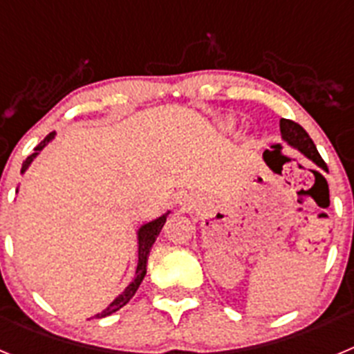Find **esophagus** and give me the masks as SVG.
Masks as SVG:
<instances>
[{
  "mask_svg": "<svg viewBox=\"0 0 354 354\" xmlns=\"http://www.w3.org/2000/svg\"><path fill=\"white\" fill-rule=\"evenodd\" d=\"M179 205H180V209H184V211L195 209L196 205H198V196L193 195V193H180Z\"/></svg>",
  "mask_w": 354,
  "mask_h": 354,
  "instance_id": "esophagus-1",
  "label": "esophagus"
}]
</instances>
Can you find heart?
<instances>
[{
  "label": "heart",
  "mask_w": 354,
  "mask_h": 354,
  "mask_svg": "<svg viewBox=\"0 0 354 354\" xmlns=\"http://www.w3.org/2000/svg\"><path fill=\"white\" fill-rule=\"evenodd\" d=\"M216 129L220 131V133H230L234 129V118L232 117H223L218 120L216 124Z\"/></svg>",
  "instance_id": "heart-1"
}]
</instances>
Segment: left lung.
<instances>
[{"label":"left lung","instance_id":"8db88e82","mask_svg":"<svg viewBox=\"0 0 354 354\" xmlns=\"http://www.w3.org/2000/svg\"><path fill=\"white\" fill-rule=\"evenodd\" d=\"M280 134H282V140L287 145L298 150L299 154L305 156L306 159H310L315 167L328 170L326 162H324L323 158L319 156L312 138L299 124H296V122L292 120H287V118H280ZM268 152H270V150H266L264 152V159L266 156H268Z\"/></svg>","mask_w":354,"mask_h":354}]
</instances>
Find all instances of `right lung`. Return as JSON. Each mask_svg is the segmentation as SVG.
<instances>
[{"label":"right lung","mask_w":354,"mask_h":354,"mask_svg":"<svg viewBox=\"0 0 354 354\" xmlns=\"http://www.w3.org/2000/svg\"><path fill=\"white\" fill-rule=\"evenodd\" d=\"M55 136H56V131H51V133H49L48 136H46V138H44L42 142L35 147V152H33L31 156H28L26 161L23 162L21 175L26 174L28 168L31 167V162L35 161V158L40 154V152H42L44 147H48L49 142H53V140H55ZM15 193H19V184H17V192ZM168 214H170V211L162 212L161 216H158V218H154V220L145 221V223H142L138 228H136V243H138V262H136V274H134V278L129 282V286L122 290L117 298H115L113 301L106 306L104 310L93 315V319H102V317H106V315L115 314L117 310H120L122 306L127 305V303L131 301V298H133L134 294H136L140 283H142V280L145 278V274H147V259H149L150 248H152V245L156 243L158 236L161 234L162 225L167 223Z\"/></svg>","instance_id":"1"}]
</instances>
